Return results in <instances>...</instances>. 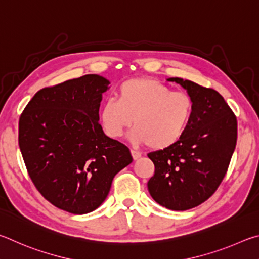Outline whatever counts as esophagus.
I'll return each mask as SVG.
<instances>
[{
  "mask_svg": "<svg viewBox=\"0 0 259 259\" xmlns=\"http://www.w3.org/2000/svg\"><path fill=\"white\" fill-rule=\"evenodd\" d=\"M131 153H132V157L134 160H138L140 157H141V152L137 151V150H131Z\"/></svg>",
  "mask_w": 259,
  "mask_h": 259,
  "instance_id": "obj_1",
  "label": "esophagus"
}]
</instances>
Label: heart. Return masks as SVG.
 I'll return each mask as SVG.
<instances>
[{"instance_id":"b5f03b06","label":"heart","mask_w":259,"mask_h":259,"mask_svg":"<svg viewBox=\"0 0 259 259\" xmlns=\"http://www.w3.org/2000/svg\"><path fill=\"white\" fill-rule=\"evenodd\" d=\"M194 102L190 94L171 91L152 78L122 83L117 100L109 99L100 110V124L109 138L118 139L134 121L130 139L137 146L165 150L178 144L191 122Z\"/></svg>"}]
</instances>
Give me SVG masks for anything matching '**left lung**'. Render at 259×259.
<instances>
[{
  "label": "left lung",
  "mask_w": 259,
  "mask_h": 259,
  "mask_svg": "<svg viewBox=\"0 0 259 259\" xmlns=\"http://www.w3.org/2000/svg\"><path fill=\"white\" fill-rule=\"evenodd\" d=\"M194 102L191 122L174 147L148 153L155 175L148 190L153 200L171 210H188L210 198L228 170L237 144V117L212 89L171 77Z\"/></svg>",
  "instance_id": "left-lung-1"
}]
</instances>
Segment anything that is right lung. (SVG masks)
<instances>
[{"instance_id": "right-lung-1", "label": "right lung", "mask_w": 259, "mask_h": 259, "mask_svg": "<svg viewBox=\"0 0 259 259\" xmlns=\"http://www.w3.org/2000/svg\"><path fill=\"white\" fill-rule=\"evenodd\" d=\"M110 81L85 75L39 90L19 119V148L39 193L71 214L106 200L115 175L133 161L130 149L108 138L99 122Z\"/></svg>"}]
</instances>
